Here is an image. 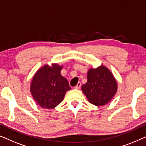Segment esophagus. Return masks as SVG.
<instances>
[{
  "instance_id": "esophagus-1",
  "label": "esophagus",
  "mask_w": 146,
  "mask_h": 146,
  "mask_svg": "<svg viewBox=\"0 0 146 146\" xmlns=\"http://www.w3.org/2000/svg\"><path fill=\"white\" fill-rule=\"evenodd\" d=\"M81 83H78L77 84V85H76L74 88H75V89H80V88H81Z\"/></svg>"
}]
</instances>
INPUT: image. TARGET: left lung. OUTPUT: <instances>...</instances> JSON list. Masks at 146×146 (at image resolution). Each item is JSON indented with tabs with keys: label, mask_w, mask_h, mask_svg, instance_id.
Listing matches in <instances>:
<instances>
[{
	"label": "left lung",
	"mask_w": 146,
	"mask_h": 146,
	"mask_svg": "<svg viewBox=\"0 0 146 146\" xmlns=\"http://www.w3.org/2000/svg\"><path fill=\"white\" fill-rule=\"evenodd\" d=\"M81 89L90 103L100 106L107 104L118 90L116 80L107 67L100 65L87 72V82Z\"/></svg>",
	"instance_id": "1"
}]
</instances>
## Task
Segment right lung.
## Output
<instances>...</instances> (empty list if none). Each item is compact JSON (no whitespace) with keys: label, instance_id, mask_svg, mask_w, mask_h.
I'll use <instances>...</instances> for the list:
<instances>
[{"label":"right lung","instance_id":"add662e5","mask_svg":"<svg viewBox=\"0 0 146 146\" xmlns=\"http://www.w3.org/2000/svg\"><path fill=\"white\" fill-rule=\"evenodd\" d=\"M62 65H44L36 71L30 84V92L35 101L43 108L52 109L63 101L71 89L68 81L61 75Z\"/></svg>","mask_w":146,"mask_h":146}]
</instances>
